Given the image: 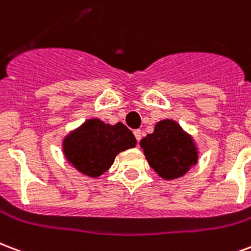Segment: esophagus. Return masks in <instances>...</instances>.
<instances>
[{"instance_id":"34e87169","label":"esophagus","mask_w":251,"mask_h":251,"mask_svg":"<svg viewBox=\"0 0 251 251\" xmlns=\"http://www.w3.org/2000/svg\"><path fill=\"white\" fill-rule=\"evenodd\" d=\"M134 135H135V139L137 141H141V138H142V133H141V130H134Z\"/></svg>"}]
</instances>
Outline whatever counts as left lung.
I'll return each instance as SVG.
<instances>
[{
	"label": "left lung",
	"instance_id": "1",
	"mask_svg": "<svg viewBox=\"0 0 251 251\" xmlns=\"http://www.w3.org/2000/svg\"><path fill=\"white\" fill-rule=\"evenodd\" d=\"M141 147L150 167L163 179L183 176L198 160L192 138L171 120L158 122L154 133L141 141Z\"/></svg>",
	"mask_w": 251,
	"mask_h": 251
}]
</instances>
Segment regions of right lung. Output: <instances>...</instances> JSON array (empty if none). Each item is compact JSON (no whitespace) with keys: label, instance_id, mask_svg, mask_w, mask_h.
I'll list each match as a JSON object with an SVG mask.
<instances>
[{"label":"right lung","instance_id":"add662e5","mask_svg":"<svg viewBox=\"0 0 251 251\" xmlns=\"http://www.w3.org/2000/svg\"><path fill=\"white\" fill-rule=\"evenodd\" d=\"M135 143L134 134L121 122L112 126L100 120H88L64 139L63 150L76 170L97 177L112 166L120 151Z\"/></svg>","mask_w":251,"mask_h":251}]
</instances>
